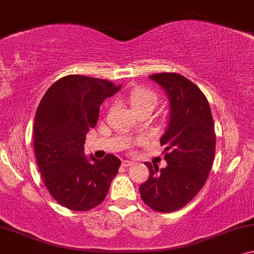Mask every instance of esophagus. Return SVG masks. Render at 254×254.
I'll list each match as a JSON object with an SVG mask.
<instances>
[{"mask_svg": "<svg viewBox=\"0 0 254 254\" xmlns=\"http://www.w3.org/2000/svg\"><path fill=\"white\" fill-rule=\"evenodd\" d=\"M132 164H133V162L128 161V160H123V161H122L123 167H130V166H132Z\"/></svg>", "mask_w": 254, "mask_h": 254, "instance_id": "1", "label": "esophagus"}]
</instances>
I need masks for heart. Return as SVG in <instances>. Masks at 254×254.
I'll use <instances>...</instances> for the list:
<instances>
[{
  "mask_svg": "<svg viewBox=\"0 0 254 254\" xmlns=\"http://www.w3.org/2000/svg\"><path fill=\"white\" fill-rule=\"evenodd\" d=\"M128 103L135 113L153 112L159 103V96L154 91L144 87H135L128 94Z\"/></svg>",
  "mask_w": 254,
  "mask_h": 254,
  "instance_id": "1",
  "label": "heart"
}]
</instances>
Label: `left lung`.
Instances as JSON below:
<instances>
[{"label": "left lung", "instance_id": "left-lung-1", "mask_svg": "<svg viewBox=\"0 0 254 254\" xmlns=\"http://www.w3.org/2000/svg\"><path fill=\"white\" fill-rule=\"evenodd\" d=\"M149 78L169 99V123L160 139L167 167L145 162L149 177L139 192L152 209L171 213L190 202L205 184L215 156V131L209 103L197 85L175 72Z\"/></svg>", "mask_w": 254, "mask_h": 254}]
</instances>
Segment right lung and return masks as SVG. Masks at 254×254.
Instances as JSON below:
<instances>
[{
    "label": "right lung",
    "instance_id": "1",
    "mask_svg": "<svg viewBox=\"0 0 254 254\" xmlns=\"http://www.w3.org/2000/svg\"><path fill=\"white\" fill-rule=\"evenodd\" d=\"M120 88L109 80L69 74L55 81L39 103L33 126L39 170L52 197L71 210L100 205L119 171L117 156L87 159L84 144L100 106Z\"/></svg>",
    "mask_w": 254,
    "mask_h": 254
}]
</instances>
